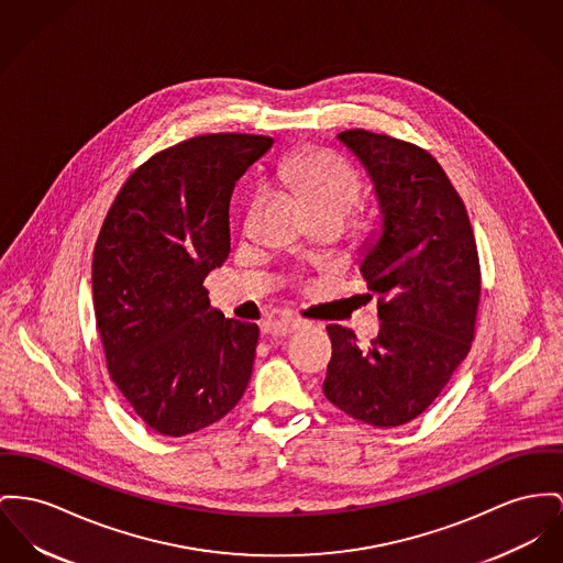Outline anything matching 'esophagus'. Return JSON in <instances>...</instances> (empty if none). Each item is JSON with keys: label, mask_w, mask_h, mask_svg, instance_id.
Segmentation results:
<instances>
[{"label": "esophagus", "mask_w": 563, "mask_h": 563, "mask_svg": "<svg viewBox=\"0 0 563 563\" xmlns=\"http://www.w3.org/2000/svg\"><path fill=\"white\" fill-rule=\"evenodd\" d=\"M300 320H292V318H282V320H273L264 324V333L271 338H288L290 333L299 331Z\"/></svg>", "instance_id": "esophagus-1"}]
</instances>
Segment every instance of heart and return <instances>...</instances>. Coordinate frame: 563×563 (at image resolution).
<instances>
[{"label": "heart", "mask_w": 563, "mask_h": 563, "mask_svg": "<svg viewBox=\"0 0 563 563\" xmlns=\"http://www.w3.org/2000/svg\"><path fill=\"white\" fill-rule=\"evenodd\" d=\"M279 179L295 194H299L316 218L339 216L345 220L361 196V179L356 170L333 151H297L282 164ZM256 202L258 198L252 202L247 224L252 222Z\"/></svg>", "instance_id": "b5f03b06"}]
</instances>
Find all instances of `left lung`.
I'll list each match as a JSON object with an SVG mask.
<instances>
[{
  "mask_svg": "<svg viewBox=\"0 0 563 563\" xmlns=\"http://www.w3.org/2000/svg\"><path fill=\"white\" fill-rule=\"evenodd\" d=\"M338 139L365 166L382 213L361 261L382 324L369 347L345 327H327L333 356L322 388L339 410L388 429L424 412L467 356L478 250L465 205L431 153L367 130Z\"/></svg>",
  "mask_w": 563,
  "mask_h": 563,
  "instance_id": "1",
  "label": "left lung"
}]
</instances>
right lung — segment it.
<instances>
[{"label":"right lung","mask_w":563,"mask_h":563,"mask_svg":"<svg viewBox=\"0 0 563 563\" xmlns=\"http://www.w3.org/2000/svg\"><path fill=\"white\" fill-rule=\"evenodd\" d=\"M271 145L258 134H205L155 153L98 234L91 288L107 367L162 435L218 422L252 377L261 329L213 309L202 282L230 254L232 189Z\"/></svg>","instance_id":"right-lung-1"}]
</instances>
